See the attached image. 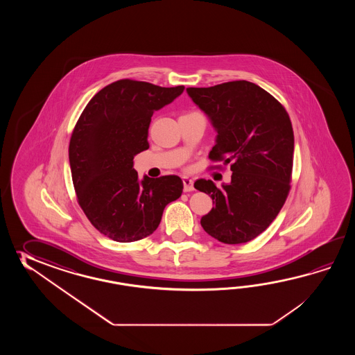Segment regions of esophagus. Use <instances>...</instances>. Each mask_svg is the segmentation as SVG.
<instances>
[{
	"instance_id": "obj_1",
	"label": "esophagus",
	"mask_w": 355,
	"mask_h": 355,
	"mask_svg": "<svg viewBox=\"0 0 355 355\" xmlns=\"http://www.w3.org/2000/svg\"><path fill=\"white\" fill-rule=\"evenodd\" d=\"M182 182H184V191H193L194 190V181L191 179L184 178Z\"/></svg>"
}]
</instances>
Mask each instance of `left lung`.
Returning a JSON list of instances; mask_svg holds the SVG:
<instances>
[{
  "label": "left lung",
  "instance_id": "left-lung-1",
  "mask_svg": "<svg viewBox=\"0 0 355 355\" xmlns=\"http://www.w3.org/2000/svg\"><path fill=\"white\" fill-rule=\"evenodd\" d=\"M187 92L217 132L209 159L231 164L232 171L220 188L211 180L194 182L214 204L200 225L223 243L251 241L278 216L291 189L295 136L287 110L245 80Z\"/></svg>",
  "mask_w": 355,
  "mask_h": 355
}]
</instances>
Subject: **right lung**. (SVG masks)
<instances>
[{
    "mask_svg": "<svg viewBox=\"0 0 355 355\" xmlns=\"http://www.w3.org/2000/svg\"><path fill=\"white\" fill-rule=\"evenodd\" d=\"M184 89L119 80L98 91L76 123L68 156L77 202L91 225L114 241H138L153 234L165 207L180 198L179 176L139 181L133 159L150 147L153 113Z\"/></svg>",
    "mask_w": 355,
    "mask_h": 355,
    "instance_id": "obj_1",
    "label": "right lung"
}]
</instances>
